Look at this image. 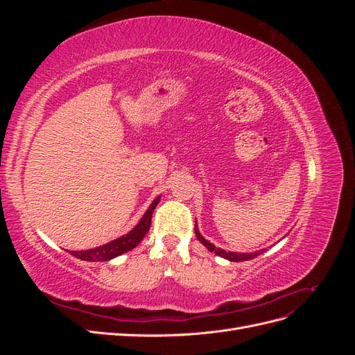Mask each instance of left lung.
<instances>
[{"mask_svg": "<svg viewBox=\"0 0 355 355\" xmlns=\"http://www.w3.org/2000/svg\"><path fill=\"white\" fill-rule=\"evenodd\" d=\"M196 235H197L198 241H200L201 244L206 245L210 252H214V253H216L218 256H220V257H225V259H228V261H231V262L250 261V259H254L256 256L262 254V253L266 250V249H262V250L252 252V253H235V252H227V250H223V249H219V247H216V245H214V244L209 243L206 239L202 237V235H201V234H200V231H198V228H197V225H196Z\"/></svg>", "mask_w": 355, "mask_h": 355, "instance_id": "8db88e82", "label": "left lung"}]
</instances>
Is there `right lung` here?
<instances>
[{"label":"right lung","mask_w":355,"mask_h":355,"mask_svg":"<svg viewBox=\"0 0 355 355\" xmlns=\"http://www.w3.org/2000/svg\"><path fill=\"white\" fill-rule=\"evenodd\" d=\"M159 202V197H157L151 206L148 207L142 219L139 220L136 227L128 232L124 234L123 237L112 240L110 243H106L103 245L96 247V249H89V250H71L69 253L75 257H78L81 261H87V262H103V261H110L114 259V257L120 256L128 250L135 249V247L144 240L146 232L151 228V219H153V211L157 207V204Z\"/></svg>","instance_id":"right-lung-1"}]
</instances>
